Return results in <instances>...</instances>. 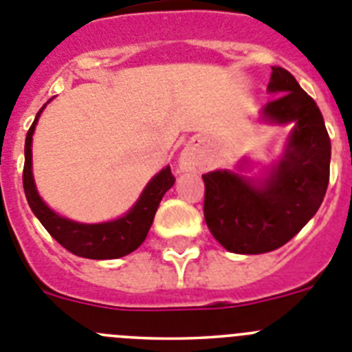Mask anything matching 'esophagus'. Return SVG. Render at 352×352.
<instances>
[{"label": "esophagus", "mask_w": 352, "mask_h": 352, "mask_svg": "<svg viewBox=\"0 0 352 352\" xmlns=\"http://www.w3.org/2000/svg\"><path fill=\"white\" fill-rule=\"evenodd\" d=\"M204 166V154L197 143H189L184 146V151L180 152L179 168L182 172H195L198 168Z\"/></svg>", "instance_id": "34e87169"}]
</instances>
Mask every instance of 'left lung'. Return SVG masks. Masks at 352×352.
I'll list each match as a JSON object with an SVG mask.
<instances>
[{"label":"left lung","instance_id":"1","mask_svg":"<svg viewBox=\"0 0 352 352\" xmlns=\"http://www.w3.org/2000/svg\"><path fill=\"white\" fill-rule=\"evenodd\" d=\"M269 94L278 96L261 111L271 125L292 124L285 151L262 177L244 175V159L232 170L201 175L204 216L214 239L241 255H258L289 243L314 218L329 182L331 142L316 100L282 67H273Z\"/></svg>","mask_w":352,"mask_h":352}]
</instances>
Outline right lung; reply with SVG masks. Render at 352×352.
<instances>
[{
  "instance_id": "add662e5",
  "label": "right lung",
  "mask_w": 352,
  "mask_h": 352,
  "mask_svg": "<svg viewBox=\"0 0 352 352\" xmlns=\"http://www.w3.org/2000/svg\"><path fill=\"white\" fill-rule=\"evenodd\" d=\"M44 108L45 104L41 108V111L36 113L35 120L26 134V143H24L23 186L33 214L51 234V237L74 255L94 258V261L120 258L124 255H129L131 252L140 248V244L145 241L146 234L152 227V221H154L159 201L163 200L164 193L175 182L172 170L170 166H166L157 175L152 177L136 204L120 218L104 223H78L63 218L45 206V201L36 191L35 180H33L32 142L35 125Z\"/></svg>"
}]
</instances>
